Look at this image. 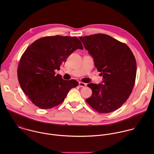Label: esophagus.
Masks as SVG:
<instances>
[{
    "label": "esophagus",
    "instance_id": "1",
    "mask_svg": "<svg viewBox=\"0 0 154 154\" xmlns=\"http://www.w3.org/2000/svg\"><path fill=\"white\" fill-rule=\"evenodd\" d=\"M79 86L81 87H86V84H85L84 82H79Z\"/></svg>",
    "mask_w": 154,
    "mask_h": 154
}]
</instances>
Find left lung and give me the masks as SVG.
I'll list each match as a JSON object with an SVG mask.
<instances>
[{
	"instance_id": "obj_1",
	"label": "left lung",
	"mask_w": 154,
	"mask_h": 154,
	"mask_svg": "<svg viewBox=\"0 0 154 154\" xmlns=\"http://www.w3.org/2000/svg\"><path fill=\"white\" fill-rule=\"evenodd\" d=\"M103 76V84H89L91 97L86 101L100 113L119 109L128 99L134 87L136 62L129 47L110 35L97 34L79 37Z\"/></svg>"
}]
</instances>
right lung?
<instances>
[{"label": "right lung", "instance_id": "1", "mask_svg": "<svg viewBox=\"0 0 154 154\" xmlns=\"http://www.w3.org/2000/svg\"><path fill=\"white\" fill-rule=\"evenodd\" d=\"M77 49H84L77 37L60 35L41 38L26 49L18 67V78L22 91L37 107L48 109L58 106L78 85L76 81L64 80L54 72Z\"/></svg>", "mask_w": 154, "mask_h": 154}]
</instances>
